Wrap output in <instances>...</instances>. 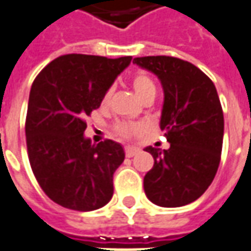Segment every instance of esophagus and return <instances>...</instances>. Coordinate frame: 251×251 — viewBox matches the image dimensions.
<instances>
[{
  "label": "esophagus",
  "mask_w": 251,
  "mask_h": 251,
  "mask_svg": "<svg viewBox=\"0 0 251 251\" xmlns=\"http://www.w3.org/2000/svg\"><path fill=\"white\" fill-rule=\"evenodd\" d=\"M139 152V148L136 147H126L125 148V154L127 158H132V156H134V155Z\"/></svg>",
  "instance_id": "1"
}]
</instances>
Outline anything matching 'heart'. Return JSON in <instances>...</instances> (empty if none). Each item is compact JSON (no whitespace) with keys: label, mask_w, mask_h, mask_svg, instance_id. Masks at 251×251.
Listing matches in <instances>:
<instances>
[{"label":"heart","mask_w":251,"mask_h":251,"mask_svg":"<svg viewBox=\"0 0 251 251\" xmlns=\"http://www.w3.org/2000/svg\"><path fill=\"white\" fill-rule=\"evenodd\" d=\"M133 89L136 92V95L141 99L144 97L148 93L151 92H155V85L154 82L151 81V78H148L146 74H137V75L133 76ZM110 99V90L104 95L103 101L107 103V100ZM117 132L122 136H132V134H136V133L140 132V126L134 125V124H119L117 125Z\"/></svg>","instance_id":"heart-1"}]
</instances>
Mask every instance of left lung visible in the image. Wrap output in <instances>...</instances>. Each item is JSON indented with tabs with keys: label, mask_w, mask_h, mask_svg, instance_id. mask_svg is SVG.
I'll list each match as a JSON object with an SVG mask.
<instances>
[{
	"label": "left lung",
	"mask_w": 251,
	"mask_h": 251,
	"mask_svg": "<svg viewBox=\"0 0 251 251\" xmlns=\"http://www.w3.org/2000/svg\"><path fill=\"white\" fill-rule=\"evenodd\" d=\"M158 76L163 88L159 126L170 147L148 146L154 166L144 176V192L162 207L188 204L209 188L217 173L224 115L211 79L194 64L170 56L133 60Z\"/></svg>",
	"instance_id": "1"
}]
</instances>
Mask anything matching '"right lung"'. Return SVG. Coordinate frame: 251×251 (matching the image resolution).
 Here are the masks:
<instances>
[{
    "mask_svg": "<svg viewBox=\"0 0 251 251\" xmlns=\"http://www.w3.org/2000/svg\"><path fill=\"white\" fill-rule=\"evenodd\" d=\"M130 61L132 56L64 54L32 82L25 118L28 159L41 188L63 207L90 211L111 201L112 177L125 151L112 140L92 144L85 118Z\"/></svg>",
    "mask_w": 251,
    "mask_h": 251,
    "instance_id": "1",
    "label": "right lung"
}]
</instances>
